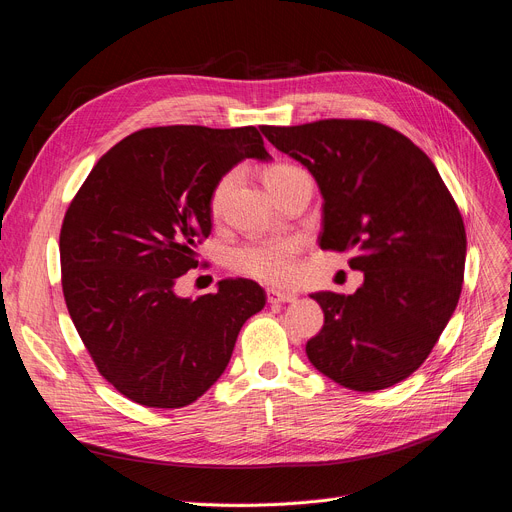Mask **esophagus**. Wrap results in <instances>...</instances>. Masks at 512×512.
Here are the masks:
<instances>
[{
	"instance_id": "esophagus-1",
	"label": "esophagus",
	"mask_w": 512,
	"mask_h": 512,
	"mask_svg": "<svg viewBox=\"0 0 512 512\" xmlns=\"http://www.w3.org/2000/svg\"><path fill=\"white\" fill-rule=\"evenodd\" d=\"M268 304H289L295 302L297 295L293 291H281V289H266Z\"/></svg>"
}]
</instances>
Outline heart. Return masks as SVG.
Instances as JSON below:
<instances>
[{
    "instance_id": "heart-1",
    "label": "heart",
    "mask_w": 512,
    "mask_h": 512,
    "mask_svg": "<svg viewBox=\"0 0 512 512\" xmlns=\"http://www.w3.org/2000/svg\"><path fill=\"white\" fill-rule=\"evenodd\" d=\"M293 165H275L266 173V184L270 186L275 179L295 171ZM233 186V175H225L219 179V184L210 192V213L219 215L227 194ZM299 252V242L293 237H270L260 239V242H250L231 250L229 266L235 273L256 279L268 285H283L289 283L295 275V256Z\"/></svg>"
}]
</instances>
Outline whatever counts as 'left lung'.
<instances>
[{"label":"left lung","mask_w":512,"mask_h":512,"mask_svg":"<svg viewBox=\"0 0 512 512\" xmlns=\"http://www.w3.org/2000/svg\"><path fill=\"white\" fill-rule=\"evenodd\" d=\"M281 153L316 179L322 250L355 252L364 285L318 291L324 326L308 341L312 366L372 393L411 376L440 339L463 287L467 235L459 206L430 157L370 119L262 126Z\"/></svg>","instance_id":"left-lung-1"}]
</instances>
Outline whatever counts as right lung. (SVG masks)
Masks as SVG:
<instances>
[{"label": "right lung", "mask_w": 512, "mask_h": 512, "mask_svg": "<svg viewBox=\"0 0 512 512\" xmlns=\"http://www.w3.org/2000/svg\"><path fill=\"white\" fill-rule=\"evenodd\" d=\"M244 159H270L254 126L144 128L107 150L66 210L59 258L70 318L99 374L134 403H194L266 304L250 279H223L196 299L173 289L213 229L210 192Z\"/></svg>", "instance_id": "1"}]
</instances>
